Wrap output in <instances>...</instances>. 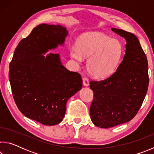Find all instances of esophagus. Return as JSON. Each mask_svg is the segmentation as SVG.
<instances>
[{
    "mask_svg": "<svg viewBox=\"0 0 154 154\" xmlns=\"http://www.w3.org/2000/svg\"><path fill=\"white\" fill-rule=\"evenodd\" d=\"M83 84L84 86H88L89 85V79L87 77H83Z\"/></svg>",
    "mask_w": 154,
    "mask_h": 154,
    "instance_id": "esophagus-1",
    "label": "esophagus"
}]
</instances>
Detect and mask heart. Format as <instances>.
I'll use <instances>...</instances> for the list:
<instances>
[{
  "label": "heart",
  "instance_id": "b5f03b06",
  "mask_svg": "<svg viewBox=\"0 0 154 154\" xmlns=\"http://www.w3.org/2000/svg\"><path fill=\"white\" fill-rule=\"evenodd\" d=\"M76 45L69 49L71 58L78 64L85 58H89L88 71L98 79H104L114 73L124 54L120 41L99 32L83 34L77 38Z\"/></svg>",
  "mask_w": 154,
  "mask_h": 154
}]
</instances>
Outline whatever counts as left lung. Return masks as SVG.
<instances>
[{
    "instance_id": "8db88e82",
    "label": "left lung",
    "mask_w": 154,
    "mask_h": 154,
    "mask_svg": "<svg viewBox=\"0 0 154 154\" xmlns=\"http://www.w3.org/2000/svg\"><path fill=\"white\" fill-rule=\"evenodd\" d=\"M111 30L126 41L123 60L110 77L90 83L94 92L90 109L91 120L103 128L133 119L141 106L149 85L147 57L139 39L131 32L115 28Z\"/></svg>"
}]
</instances>
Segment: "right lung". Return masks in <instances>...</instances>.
I'll return each mask as SVG.
<instances>
[{
	"label": "right lung",
	"instance_id": "right-lung-1",
	"mask_svg": "<svg viewBox=\"0 0 154 154\" xmlns=\"http://www.w3.org/2000/svg\"><path fill=\"white\" fill-rule=\"evenodd\" d=\"M66 28L40 24L15 48L9 78L15 104L26 117L46 126L62 121L66 103L82 88L76 72L62 64L58 54L47 52L64 45Z\"/></svg>",
	"mask_w": 154,
	"mask_h": 154
}]
</instances>
